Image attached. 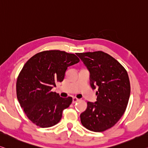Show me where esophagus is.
I'll list each match as a JSON object with an SVG mask.
<instances>
[{
	"instance_id": "34e87169",
	"label": "esophagus",
	"mask_w": 148,
	"mask_h": 148,
	"mask_svg": "<svg viewBox=\"0 0 148 148\" xmlns=\"http://www.w3.org/2000/svg\"><path fill=\"white\" fill-rule=\"evenodd\" d=\"M77 101H79V99L76 97H73V103H75Z\"/></svg>"
}]
</instances>
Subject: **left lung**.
Instances as JSON below:
<instances>
[{"label": "left lung", "mask_w": 148, "mask_h": 148, "mask_svg": "<svg viewBox=\"0 0 148 148\" xmlns=\"http://www.w3.org/2000/svg\"><path fill=\"white\" fill-rule=\"evenodd\" d=\"M77 55L90 72L92 88L98 89L97 101L87 102L81 122L90 131L104 132L114 126L126 110L130 95L128 73L116 60L102 51Z\"/></svg>", "instance_id": "obj_1"}]
</instances>
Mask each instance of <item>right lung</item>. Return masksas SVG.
I'll return each instance as SVG.
<instances>
[{"label":"right lung","instance_id":"right-lung-1","mask_svg":"<svg viewBox=\"0 0 148 148\" xmlns=\"http://www.w3.org/2000/svg\"><path fill=\"white\" fill-rule=\"evenodd\" d=\"M79 61L75 54L47 50L36 53L25 63L17 78L16 95L32 122L49 128L60 121L63 110L73 99L60 97L51 90L56 83L63 81L67 67Z\"/></svg>","mask_w":148,"mask_h":148}]
</instances>
